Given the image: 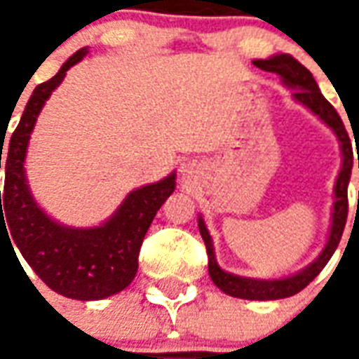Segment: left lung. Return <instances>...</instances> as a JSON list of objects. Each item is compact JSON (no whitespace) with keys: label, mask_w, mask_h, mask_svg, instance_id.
Wrapping results in <instances>:
<instances>
[{"label":"left lung","mask_w":359,"mask_h":359,"mask_svg":"<svg viewBox=\"0 0 359 359\" xmlns=\"http://www.w3.org/2000/svg\"><path fill=\"white\" fill-rule=\"evenodd\" d=\"M254 65L259 67L262 71H267V73H277L285 84L294 88V100L304 103L306 107H309L317 117L323 121L325 125L331 126L332 133L337 134V138L340 140V148H342V167H340L337 187H334V211H332L329 241H327V246L321 252V256L298 275L278 278V280H256V278H242L236 277V275H231V273H225L215 262L213 244H211V236L208 233V229L203 225L202 219H198L200 234H202L203 242H205V250H208L210 277L217 285V288H221L229 296L244 298V300H278V298H288V296H294V294L304 290L321 273V269L327 265V262L331 259L334 250L339 246L348 217V182H350V175H352V144H350V136H348L344 123H342L337 109L325 100L311 73L302 63H298L290 55L283 53V55H275V57L265 59V61L257 59V61H254Z\"/></svg>","instance_id":"8db88e82"}]
</instances>
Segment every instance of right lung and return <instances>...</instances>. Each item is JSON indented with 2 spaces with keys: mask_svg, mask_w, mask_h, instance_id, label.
<instances>
[{
  "mask_svg": "<svg viewBox=\"0 0 359 359\" xmlns=\"http://www.w3.org/2000/svg\"><path fill=\"white\" fill-rule=\"evenodd\" d=\"M84 55L86 50L76 51L53 79L36 86L19 126L11 134L9 149L4 156L0 234L1 231L7 233L9 242L17 244L27 264L51 290L74 300H102L133 283L144 236L161 203L172 194L175 175L130 192L117 213L105 225L94 229L61 226L36 205L25 179L30 133L46 100ZM1 154L4 148L0 149V169Z\"/></svg>",
  "mask_w": 359,
  "mask_h": 359,
  "instance_id": "1",
  "label": "right lung"
}]
</instances>
